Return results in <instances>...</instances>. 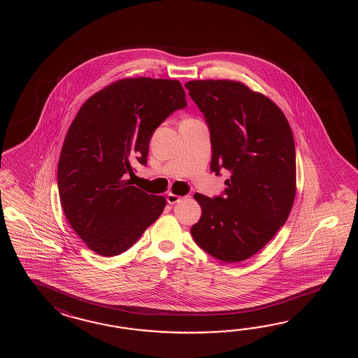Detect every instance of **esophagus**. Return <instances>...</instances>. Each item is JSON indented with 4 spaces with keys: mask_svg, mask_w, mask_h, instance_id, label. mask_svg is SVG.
I'll use <instances>...</instances> for the list:
<instances>
[{
    "mask_svg": "<svg viewBox=\"0 0 358 358\" xmlns=\"http://www.w3.org/2000/svg\"><path fill=\"white\" fill-rule=\"evenodd\" d=\"M166 199H168L169 205H176V203L182 201V197H180V196H176V194H173V193H169Z\"/></svg>",
    "mask_w": 358,
    "mask_h": 358,
    "instance_id": "esophagus-1",
    "label": "esophagus"
}]
</instances>
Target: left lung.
<instances>
[{
    "label": "left lung",
    "instance_id": "left-lung-1",
    "mask_svg": "<svg viewBox=\"0 0 358 358\" xmlns=\"http://www.w3.org/2000/svg\"><path fill=\"white\" fill-rule=\"evenodd\" d=\"M190 99L210 129L211 171L229 170L224 196L196 193L202 215L190 228L215 259L239 262L266 245L296 197V147L289 122L266 96L234 80H190Z\"/></svg>",
    "mask_w": 358,
    "mask_h": 358
}]
</instances>
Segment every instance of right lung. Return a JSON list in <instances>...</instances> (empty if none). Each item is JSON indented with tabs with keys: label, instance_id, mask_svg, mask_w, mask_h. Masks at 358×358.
Returning <instances> with one entry per match:
<instances>
[{
	"label": "right lung",
	"instance_id": "right-lung-1",
	"mask_svg": "<svg viewBox=\"0 0 358 358\" xmlns=\"http://www.w3.org/2000/svg\"><path fill=\"white\" fill-rule=\"evenodd\" d=\"M187 106L179 80L127 78L94 93L69 128L57 165L61 206L92 251H127L159 219L166 199L131 185L134 164H147L153 131Z\"/></svg>",
	"mask_w": 358,
	"mask_h": 358
}]
</instances>
